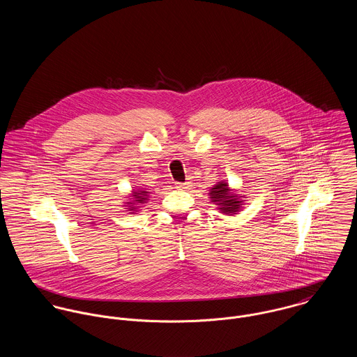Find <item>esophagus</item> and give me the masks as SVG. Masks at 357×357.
Listing matches in <instances>:
<instances>
[{"instance_id":"esophagus-1","label":"esophagus","mask_w":357,"mask_h":357,"mask_svg":"<svg viewBox=\"0 0 357 357\" xmlns=\"http://www.w3.org/2000/svg\"><path fill=\"white\" fill-rule=\"evenodd\" d=\"M187 185H188V183H176V188H178V190H184V188H187Z\"/></svg>"}]
</instances>
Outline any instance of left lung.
I'll list each match as a JSON object with an SVG mask.
<instances>
[{
    "label": "left lung",
    "instance_id": "8db88e82",
    "mask_svg": "<svg viewBox=\"0 0 357 357\" xmlns=\"http://www.w3.org/2000/svg\"><path fill=\"white\" fill-rule=\"evenodd\" d=\"M210 198L213 202L221 204L220 208L222 210V213H227V214L235 213L241 207L239 204L242 202L229 194L228 185L225 183H220L214 185V188L210 190Z\"/></svg>",
    "mask_w": 357,
    "mask_h": 357
}]
</instances>
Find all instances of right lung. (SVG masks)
Segmentation results:
<instances>
[{
    "mask_svg": "<svg viewBox=\"0 0 357 357\" xmlns=\"http://www.w3.org/2000/svg\"><path fill=\"white\" fill-rule=\"evenodd\" d=\"M147 195V192L146 191H140V192H135V199H136V202L137 204H144V201H146V197ZM133 208H136V207H133Z\"/></svg>",
    "mask_w": 357,
    "mask_h": 357,
    "instance_id": "right-lung-1",
    "label": "right lung"
}]
</instances>
